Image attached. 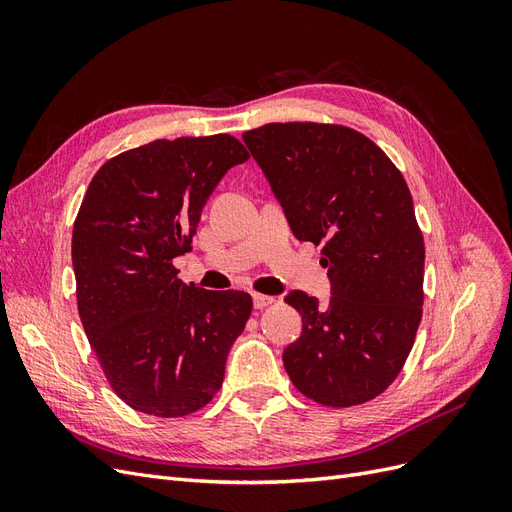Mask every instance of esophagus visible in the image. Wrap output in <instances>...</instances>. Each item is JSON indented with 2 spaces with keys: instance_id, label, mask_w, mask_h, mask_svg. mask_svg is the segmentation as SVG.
I'll return each instance as SVG.
<instances>
[{
  "instance_id": "esophagus-1",
  "label": "esophagus",
  "mask_w": 512,
  "mask_h": 512,
  "mask_svg": "<svg viewBox=\"0 0 512 512\" xmlns=\"http://www.w3.org/2000/svg\"><path fill=\"white\" fill-rule=\"evenodd\" d=\"M252 299H254V307L256 309H265L271 303H275V297H269V294H258V292L252 294Z\"/></svg>"
}]
</instances>
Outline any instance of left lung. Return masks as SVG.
Wrapping results in <instances>:
<instances>
[{"instance_id": "8db88e82", "label": "left lung", "mask_w": 512, "mask_h": 512, "mask_svg": "<svg viewBox=\"0 0 512 512\" xmlns=\"http://www.w3.org/2000/svg\"><path fill=\"white\" fill-rule=\"evenodd\" d=\"M292 235L322 243L331 299L284 301L303 331L284 354L292 384L322 406L378 397L397 378L423 316L425 243L395 164L367 136L329 123H267L243 134Z\"/></svg>"}]
</instances>
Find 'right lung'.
Wrapping results in <instances>:
<instances>
[{
  "instance_id": "1",
  "label": "right lung",
  "mask_w": 512,
  "mask_h": 512,
  "mask_svg": "<svg viewBox=\"0 0 512 512\" xmlns=\"http://www.w3.org/2000/svg\"><path fill=\"white\" fill-rule=\"evenodd\" d=\"M247 158L228 134L183 136L123 151L89 183L72 232L79 316L113 391L138 412L185 416L220 391L252 297L183 284L173 258L192 250L215 185Z\"/></svg>"
}]
</instances>
